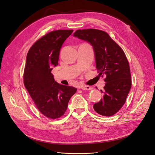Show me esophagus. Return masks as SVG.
<instances>
[{"instance_id":"1","label":"esophagus","mask_w":155,"mask_h":155,"mask_svg":"<svg viewBox=\"0 0 155 155\" xmlns=\"http://www.w3.org/2000/svg\"><path fill=\"white\" fill-rule=\"evenodd\" d=\"M81 88L82 89H84V90H91V89H93L91 86H86V85H83V86H82L81 87Z\"/></svg>"}]
</instances>
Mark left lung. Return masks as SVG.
<instances>
[{"instance_id": "1", "label": "left lung", "mask_w": 155, "mask_h": 155, "mask_svg": "<svg viewBox=\"0 0 155 155\" xmlns=\"http://www.w3.org/2000/svg\"><path fill=\"white\" fill-rule=\"evenodd\" d=\"M74 37L90 43L93 48L99 75L106 77L101 101L93 105L97 113L111 117L122 108L131 87L130 68L123 49L109 34L96 29H78Z\"/></svg>"}]
</instances>
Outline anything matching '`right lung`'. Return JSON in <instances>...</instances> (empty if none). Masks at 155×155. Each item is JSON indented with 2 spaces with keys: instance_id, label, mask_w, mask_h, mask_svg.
I'll use <instances>...</instances> for the list:
<instances>
[{
  "instance_id": "obj_1",
  "label": "right lung",
  "mask_w": 155,
  "mask_h": 155,
  "mask_svg": "<svg viewBox=\"0 0 155 155\" xmlns=\"http://www.w3.org/2000/svg\"><path fill=\"white\" fill-rule=\"evenodd\" d=\"M72 29H58L40 38L29 49L24 71V84L38 111L47 118L63 116L77 88L54 81L51 71L58 65L63 43Z\"/></svg>"
}]
</instances>
